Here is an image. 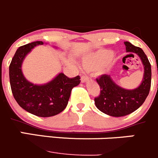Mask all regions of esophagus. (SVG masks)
Masks as SVG:
<instances>
[{
	"label": "esophagus",
	"instance_id": "1",
	"mask_svg": "<svg viewBox=\"0 0 158 158\" xmlns=\"http://www.w3.org/2000/svg\"><path fill=\"white\" fill-rule=\"evenodd\" d=\"M90 78L89 77H88V76H82V77H81V82H86V81H88L89 79Z\"/></svg>",
	"mask_w": 158,
	"mask_h": 158
}]
</instances>
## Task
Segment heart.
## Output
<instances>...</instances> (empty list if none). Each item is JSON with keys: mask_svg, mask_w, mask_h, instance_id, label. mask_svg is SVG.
Instances as JSON below:
<instances>
[{"mask_svg": "<svg viewBox=\"0 0 158 158\" xmlns=\"http://www.w3.org/2000/svg\"><path fill=\"white\" fill-rule=\"evenodd\" d=\"M113 56V52L108 50L99 51L95 54L84 58L82 60V65L89 71L99 69L102 68L110 61Z\"/></svg>", "mask_w": 158, "mask_h": 158, "instance_id": "1", "label": "heart"}]
</instances>
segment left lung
Returning <instances> with one entry per match:
<instances>
[{
    "instance_id": "obj_1",
    "label": "left lung",
    "mask_w": 158,
    "mask_h": 158,
    "mask_svg": "<svg viewBox=\"0 0 158 158\" xmlns=\"http://www.w3.org/2000/svg\"><path fill=\"white\" fill-rule=\"evenodd\" d=\"M127 52L135 53L140 57L144 68L141 84L134 89H125L116 85L108 75L96 79L100 94L95 98L96 106L102 113L112 116H123L137 110L149 94L151 84V66L148 57L140 48L124 42Z\"/></svg>"
}]
</instances>
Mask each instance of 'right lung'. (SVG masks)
Returning a JSON list of instances; mask_svg holds the SVG:
<instances>
[{
	"label": "right lung",
	"instance_id": "obj_1",
	"mask_svg": "<svg viewBox=\"0 0 158 158\" xmlns=\"http://www.w3.org/2000/svg\"><path fill=\"white\" fill-rule=\"evenodd\" d=\"M43 44L37 41L19 47L9 66V77L13 96L21 108L37 116L49 117L65 110L72 89L80 83V77L77 76L71 79L59 73L44 85L28 82L21 70L23 61L32 48Z\"/></svg>",
	"mask_w": 158,
	"mask_h": 158
}]
</instances>
